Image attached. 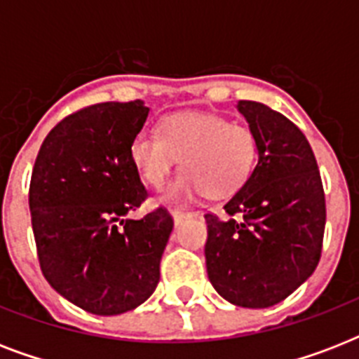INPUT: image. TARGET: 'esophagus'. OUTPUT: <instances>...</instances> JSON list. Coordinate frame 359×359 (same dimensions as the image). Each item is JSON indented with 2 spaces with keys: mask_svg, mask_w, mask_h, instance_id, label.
<instances>
[{
  "mask_svg": "<svg viewBox=\"0 0 359 359\" xmlns=\"http://www.w3.org/2000/svg\"><path fill=\"white\" fill-rule=\"evenodd\" d=\"M171 216L175 219V225L182 224L186 218H190V216H196L194 212H184V210H171Z\"/></svg>",
  "mask_w": 359,
  "mask_h": 359,
  "instance_id": "obj_1",
  "label": "esophagus"
}]
</instances>
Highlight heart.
<instances>
[{
	"label": "heart",
	"instance_id": "obj_1",
	"mask_svg": "<svg viewBox=\"0 0 359 359\" xmlns=\"http://www.w3.org/2000/svg\"><path fill=\"white\" fill-rule=\"evenodd\" d=\"M255 134L244 124L214 114H173L156 132H140L130 143V160L143 182L162 188L177 158L184 171L165 191V201H184L197 191L229 196L250 179L257 163Z\"/></svg>",
	"mask_w": 359,
	"mask_h": 359
}]
</instances>
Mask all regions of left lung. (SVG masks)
<instances>
[{
  "label": "left lung",
  "mask_w": 359,
  "mask_h": 359,
  "mask_svg": "<svg viewBox=\"0 0 359 359\" xmlns=\"http://www.w3.org/2000/svg\"><path fill=\"white\" fill-rule=\"evenodd\" d=\"M259 145V162L224 205L205 214L208 279L240 307H270L292 294L323 253L326 199L309 141L292 121L240 100Z\"/></svg>",
  "instance_id": "8db88e82"
}]
</instances>
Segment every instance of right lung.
Instances as JSON below:
<instances>
[{"mask_svg": "<svg viewBox=\"0 0 359 359\" xmlns=\"http://www.w3.org/2000/svg\"><path fill=\"white\" fill-rule=\"evenodd\" d=\"M149 115L141 100L102 102L59 121L36 154L29 210L36 257L59 294L93 315H121L154 292L173 231L163 207L126 218L147 199L130 143Z\"/></svg>", "mask_w": 359, "mask_h": 359, "instance_id": "obj_1", "label": "right lung"}]
</instances>
